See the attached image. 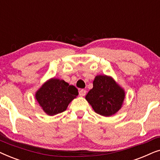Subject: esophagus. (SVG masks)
Masks as SVG:
<instances>
[{
    "label": "esophagus",
    "mask_w": 160,
    "mask_h": 160,
    "mask_svg": "<svg viewBox=\"0 0 160 160\" xmlns=\"http://www.w3.org/2000/svg\"><path fill=\"white\" fill-rule=\"evenodd\" d=\"M85 95H86V90L85 89H81V90H79L80 96H84Z\"/></svg>",
    "instance_id": "esophagus-1"
}]
</instances>
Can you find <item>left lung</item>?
<instances>
[{
  "instance_id": "obj_1",
  "label": "left lung",
  "mask_w": 160,
  "mask_h": 160,
  "mask_svg": "<svg viewBox=\"0 0 160 160\" xmlns=\"http://www.w3.org/2000/svg\"><path fill=\"white\" fill-rule=\"evenodd\" d=\"M125 97L124 89L110 76L98 75L93 82V88L86 100L98 114L110 117L122 108Z\"/></svg>"
}]
</instances>
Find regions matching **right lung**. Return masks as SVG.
<instances>
[{"label": "right lung", "mask_w": 160, "mask_h": 160, "mask_svg": "<svg viewBox=\"0 0 160 160\" xmlns=\"http://www.w3.org/2000/svg\"><path fill=\"white\" fill-rule=\"evenodd\" d=\"M78 95V89L64 80L52 78L36 92V99L47 115L54 116L67 109Z\"/></svg>", "instance_id": "obj_1"}]
</instances>
